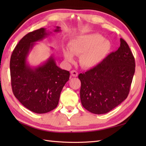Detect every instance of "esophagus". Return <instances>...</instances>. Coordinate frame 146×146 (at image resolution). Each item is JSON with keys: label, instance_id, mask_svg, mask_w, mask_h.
Segmentation results:
<instances>
[{"label": "esophagus", "instance_id": "34e87169", "mask_svg": "<svg viewBox=\"0 0 146 146\" xmlns=\"http://www.w3.org/2000/svg\"><path fill=\"white\" fill-rule=\"evenodd\" d=\"M71 75H72L73 76H75V77H76L77 76H78V72L76 70H72L71 71Z\"/></svg>", "mask_w": 146, "mask_h": 146}]
</instances>
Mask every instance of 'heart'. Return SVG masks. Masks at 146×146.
<instances>
[{
  "label": "heart",
  "mask_w": 146,
  "mask_h": 146,
  "mask_svg": "<svg viewBox=\"0 0 146 146\" xmlns=\"http://www.w3.org/2000/svg\"><path fill=\"white\" fill-rule=\"evenodd\" d=\"M110 42L98 34L80 36L70 45V51L63 52L65 60L73 63V55H80V63L83 68H92L100 63L109 52Z\"/></svg>",
  "instance_id": "heart-1"
}]
</instances>
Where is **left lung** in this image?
<instances>
[{
    "mask_svg": "<svg viewBox=\"0 0 146 146\" xmlns=\"http://www.w3.org/2000/svg\"><path fill=\"white\" fill-rule=\"evenodd\" d=\"M120 46L97 66L80 73V100L95 114L108 113L127 97L135 73V59L127 43Z\"/></svg>",
    "mask_w": 146,
    "mask_h": 146,
    "instance_id": "8db88e82",
    "label": "left lung"
}]
</instances>
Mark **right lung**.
<instances>
[{
	"label": "right lung",
	"mask_w": 146,
	"mask_h": 146,
	"mask_svg": "<svg viewBox=\"0 0 146 146\" xmlns=\"http://www.w3.org/2000/svg\"><path fill=\"white\" fill-rule=\"evenodd\" d=\"M54 32L61 31L57 26ZM49 33L44 28L29 33L15 46L11 57L10 71L13 94L27 109L36 113H44L57 107L61 92L70 78V72L62 70L51 55L41 65L31 67L27 58L36 42Z\"/></svg>",
	"instance_id": "add662e5"
}]
</instances>
